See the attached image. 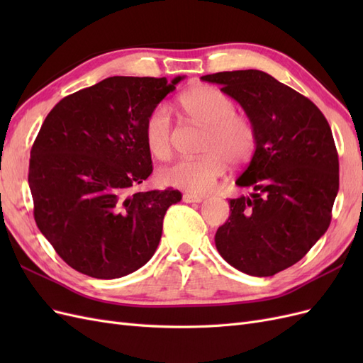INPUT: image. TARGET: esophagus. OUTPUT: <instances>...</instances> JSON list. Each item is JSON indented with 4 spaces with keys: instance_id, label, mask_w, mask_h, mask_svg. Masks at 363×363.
<instances>
[{
    "instance_id": "obj_1",
    "label": "esophagus",
    "mask_w": 363,
    "mask_h": 363,
    "mask_svg": "<svg viewBox=\"0 0 363 363\" xmlns=\"http://www.w3.org/2000/svg\"><path fill=\"white\" fill-rule=\"evenodd\" d=\"M204 199L200 195H195V194H184L183 195V201L184 203H201Z\"/></svg>"
}]
</instances>
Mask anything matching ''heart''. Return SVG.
Returning a JSON list of instances; mask_svg holds the SVG:
<instances>
[{
    "label": "heart",
    "instance_id": "obj_1",
    "mask_svg": "<svg viewBox=\"0 0 363 363\" xmlns=\"http://www.w3.org/2000/svg\"><path fill=\"white\" fill-rule=\"evenodd\" d=\"M179 106L194 124L206 128L201 152L196 159H179L159 171L160 183L206 194L227 171V164L240 167L251 160L257 145L252 121L236 112L232 96L213 86H196L179 96ZM172 118L164 106H156L144 124L148 151L159 160L172 155Z\"/></svg>",
    "mask_w": 363,
    "mask_h": 363
}]
</instances>
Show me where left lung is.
Instances as JSON below:
<instances>
[{"instance_id":"obj_1","label":"left lung","mask_w":363,"mask_h":363,"mask_svg":"<svg viewBox=\"0 0 363 363\" xmlns=\"http://www.w3.org/2000/svg\"><path fill=\"white\" fill-rule=\"evenodd\" d=\"M221 84L252 121L257 145L215 244L230 265L269 277L301 260L332 221L339 160L330 125L309 98L257 69L201 77Z\"/></svg>"}]
</instances>
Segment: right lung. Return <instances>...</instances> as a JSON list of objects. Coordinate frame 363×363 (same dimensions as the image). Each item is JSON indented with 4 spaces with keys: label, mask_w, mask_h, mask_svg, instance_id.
Wrapping results in <instances>:
<instances>
[{
    "label": "right lung",
    "mask_w": 363,
    "mask_h": 363,
    "mask_svg": "<svg viewBox=\"0 0 363 363\" xmlns=\"http://www.w3.org/2000/svg\"><path fill=\"white\" fill-rule=\"evenodd\" d=\"M183 77H108L65 96L30 151L35 221L71 268L119 279L152 257L174 189L133 192L152 172L148 113Z\"/></svg>",
    "instance_id": "obj_1"
}]
</instances>
